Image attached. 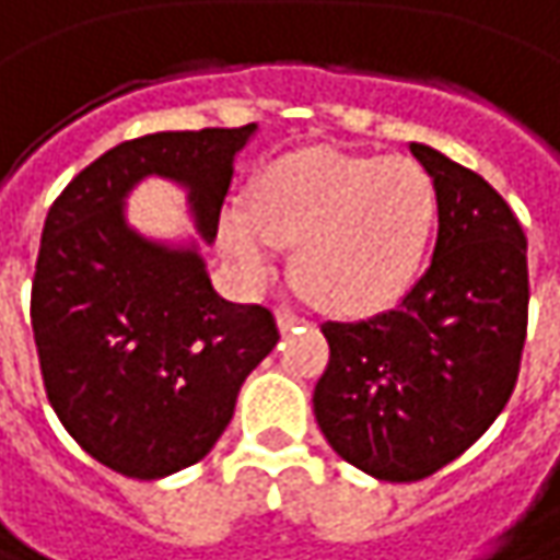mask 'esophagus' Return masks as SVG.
Instances as JSON below:
<instances>
[{"label": "esophagus", "instance_id": "1", "mask_svg": "<svg viewBox=\"0 0 560 560\" xmlns=\"http://www.w3.org/2000/svg\"><path fill=\"white\" fill-rule=\"evenodd\" d=\"M305 318L302 315H296V312H290V308H280L277 312V325H280V331H290V328H296V325H302Z\"/></svg>", "mask_w": 560, "mask_h": 560}]
</instances>
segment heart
Masks as SVG:
<instances>
[{
    "instance_id": "obj_1",
    "label": "heart",
    "mask_w": 560,
    "mask_h": 560,
    "mask_svg": "<svg viewBox=\"0 0 560 560\" xmlns=\"http://www.w3.org/2000/svg\"><path fill=\"white\" fill-rule=\"evenodd\" d=\"M436 222V184L411 159L302 149L270 162L252 213H222V245L252 280L293 245V280L331 312L392 302L420 270Z\"/></svg>"
}]
</instances>
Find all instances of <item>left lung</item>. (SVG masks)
Returning a JSON list of instances; mask_svg holds the SVG:
<instances>
[{"label":"left lung","instance_id":"8db88e82","mask_svg":"<svg viewBox=\"0 0 560 560\" xmlns=\"http://www.w3.org/2000/svg\"><path fill=\"white\" fill-rule=\"evenodd\" d=\"M436 184V248L395 308L328 322L315 420L340 459L420 481L459 459L510 401L529 322L526 235L498 190L411 142Z\"/></svg>","mask_w":560,"mask_h":560}]
</instances>
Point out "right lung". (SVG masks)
<instances>
[{
  "label": "right lung",
  "instance_id": "right-lung-1",
  "mask_svg": "<svg viewBox=\"0 0 560 560\" xmlns=\"http://www.w3.org/2000/svg\"><path fill=\"white\" fill-rule=\"evenodd\" d=\"M252 133L255 124L120 142L47 213L31 283L40 376L69 436L117 475L155 481L203 459L280 340L273 312L222 300L194 248L145 242L124 222L127 190L162 175L190 187L213 242L232 159Z\"/></svg>",
  "mask_w": 560,
  "mask_h": 560
}]
</instances>
